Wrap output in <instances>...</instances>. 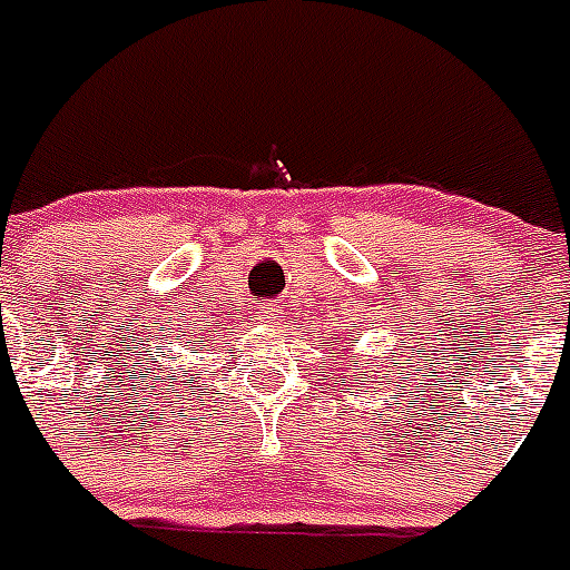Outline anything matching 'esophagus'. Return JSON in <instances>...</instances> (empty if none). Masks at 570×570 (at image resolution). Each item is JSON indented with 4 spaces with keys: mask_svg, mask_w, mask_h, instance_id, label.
Here are the masks:
<instances>
[{
    "mask_svg": "<svg viewBox=\"0 0 570 570\" xmlns=\"http://www.w3.org/2000/svg\"><path fill=\"white\" fill-rule=\"evenodd\" d=\"M261 318L266 322V325H281V322H284V313H281L275 304H266V307H263V313H261Z\"/></svg>",
    "mask_w": 570,
    "mask_h": 570,
    "instance_id": "obj_1",
    "label": "esophagus"
}]
</instances>
